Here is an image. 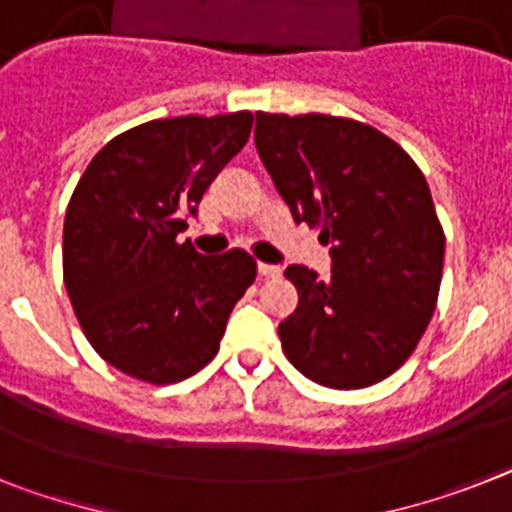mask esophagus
Listing matches in <instances>:
<instances>
[{
    "instance_id": "1",
    "label": "esophagus",
    "mask_w": 512,
    "mask_h": 512,
    "mask_svg": "<svg viewBox=\"0 0 512 512\" xmlns=\"http://www.w3.org/2000/svg\"><path fill=\"white\" fill-rule=\"evenodd\" d=\"M257 273H260L263 278H278V276H281V265L260 263V265H257Z\"/></svg>"
}]
</instances>
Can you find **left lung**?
<instances>
[{
	"instance_id": "8db88e82",
	"label": "left lung",
	"mask_w": 512,
	"mask_h": 512,
	"mask_svg": "<svg viewBox=\"0 0 512 512\" xmlns=\"http://www.w3.org/2000/svg\"><path fill=\"white\" fill-rule=\"evenodd\" d=\"M257 153L296 223L320 226L330 278L289 265L299 304L278 325L304 377L336 390L393 375L424 336L440 291L445 234L427 179L369 124L257 111Z\"/></svg>"
}]
</instances>
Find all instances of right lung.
I'll use <instances>...</instances> for the list:
<instances>
[{"instance_id":"obj_1","label":"right lung","mask_w":512,"mask_h":512,"mask_svg":"<svg viewBox=\"0 0 512 512\" xmlns=\"http://www.w3.org/2000/svg\"><path fill=\"white\" fill-rule=\"evenodd\" d=\"M252 114L153 119L103 145L64 216L62 268L90 346L124 375L169 385L218 354L257 263L200 255L176 234L244 148Z\"/></svg>"}]
</instances>
